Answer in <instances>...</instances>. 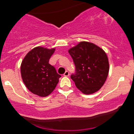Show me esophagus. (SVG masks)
Segmentation results:
<instances>
[{"mask_svg": "<svg viewBox=\"0 0 134 134\" xmlns=\"http://www.w3.org/2000/svg\"><path fill=\"white\" fill-rule=\"evenodd\" d=\"M63 76H69V71H65V72L63 74Z\"/></svg>", "mask_w": 134, "mask_h": 134, "instance_id": "obj_1", "label": "esophagus"}]
</instances>
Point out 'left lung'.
<instances>
[{"label": "left lung", "mask_w": 134, "mask_h": 134, "mask_svg": "<svg viewBox=\"0 0 134 134\" xmlns=\"http://www.w3.org/2000/svg\"><path fill=\"white\" fill-rule=\"evenodd\" d=\"M69 53L76 66V72L71 79L77 88L85 94L98 91L109 73V61L105 51L91 42L80 41L69 48Z\"/></svg>", "instance_id": "left-lung-1"}]
</instances>
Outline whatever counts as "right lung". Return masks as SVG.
<instances>
[{"instance_id":"1","label":"right lung","mask_w":134,"mask_h":134,"mask_svg":"<svg viewBox=\"0 0 134 134\" xmlns=\"http://www.w3.org/2000/svg\"><path fill=\"white\" fill-rule=\"evenodd\" d=\"M55 50L36 47L26 54L21 62V74L24 83L30 92L40 97L49 95L61 77L49 63Z\"/></svg>"}]
</instances>
